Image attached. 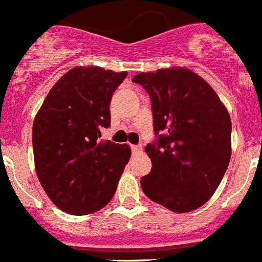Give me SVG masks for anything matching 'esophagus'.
Segmentation results:
<instances>
[{"mask_svg": "<svg viewBox=\"0 0 262 262\" xmlns=\"http://www.w3.org/2000/svg\"><path fill=\"white\" fill-rule=\"evenodd\" d=\"M130 148H132V151H133V152H141V151H142V146H141V145H132Z\"/></svg>", "mask_w": 262, "mask_h": 262, "instance_id": "esophagus-1", "label": "esophagus"}]
</instances>
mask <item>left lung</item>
I'll return each mask as SVG.
<instances>
[{"instance_id": "left-lung-1", "label": "left lung", "mask_w": 262, "mask_h": 262, "mask_svg": "<svg viewBox=\"0 0 262 262\" xmlns=\"http://www.w3.org/2000/svg\"><path fill=\"white\" fill-rule=\"evenodd\" d=\"M132 81L150 96L157 136L145 147L152 167L141 179L143 193L175 213L194 210L214 194L230 163V115L210 84L185 68Z\"/></svg>"}]
</instances>
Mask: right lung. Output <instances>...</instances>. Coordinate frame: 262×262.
Masks as SVG:
<instances>
[{
	"label": "right lung",
	"mask_w": 262,
	"mask_h": 262,
	"mask_svg": "<svg viewBox=\"0 0 262 262\" xmlns=\"http://www.w3.org/2000/svg\"><path fill=\"white\" fill-rule=\"evenodd\" d=\"M126 72L74 68L52 87L32 126L36 175L52 202L73 215L95 213L112 200L130 158L128 145L100 141L110 103Z\"/></svg>",
	"instance_id": "add662e5"
}]
</instances>
